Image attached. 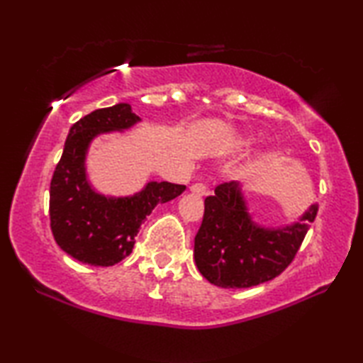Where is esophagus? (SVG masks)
Here are the masks:
<instances>
[{"label": "esophagus", "mask_w": 363, "mask_h": 363, "mask_svg": "<svg viewBox=\"0 0 363 363\" xmlns=\"http://www.w3.org/2000/svg\"><path fill=\"white\" fill-rule=\"evenodd\" d=\"M190 192L195 194V195L203 196V195H206V194H208V187L205 186V184L196 182V184H194V186H190Z\"/></svg>", "instance_id": "obj_1"}]
</instances>
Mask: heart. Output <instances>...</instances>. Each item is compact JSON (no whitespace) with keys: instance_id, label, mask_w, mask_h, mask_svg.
Wrapping results in <instances>:
<instances>
[{"instance_id":"1","label":"heart","mask_w":363,"mask_h":363,"mask_svg":"<svg viewBox=\"0 0 363 363\" xmlns=\"http://www.w3.org/2000/svg\"><path fill=\"white\" fill-rule=\"evenodd\" d=\"M251 145H253V139H251V138H240L232 144V150L233 152H245V150H248Z\"/></svg>"}]
</instances>
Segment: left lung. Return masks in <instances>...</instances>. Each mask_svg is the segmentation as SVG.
I'll list each match as a JSON object with an SVG mask.
<instances>
[{
    "mask_svg": "<svg viewBox=\"0 0 363 363\" xmlns=\"http://www.w3.org/2000/svg\"><path fill=\"white\" fill-rule=\"evenodd\" d=\"M317 210L314 203L296 223L262 227L248 213L242 184H220L205 199L194 247L196 267L220 288H250L272 280L294 259Z\"/></svg>",
    "mask_w": 363,
    "mask_h": 363,
    "instance_id": "left-lung-1",
    "label": "left lung"
}]
</instances>
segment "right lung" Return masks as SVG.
Masks as SVG:
<instances>
[{"label": "right lung", "mask_w": 363, "mask_h": 363, "mask_svg": "<svg viewBox=\"0 0 363 363\" xmlns=\"http://www.w3.org/2000/svg\"><path fill=\"white\" fill-rule=\"evenodd\" d=\"M130 104L99 108L70 128L49 189L54 240L67 255L108 267L131 255L139 227L158 203L179 196L186 186L147 182L140 192L110 196L96 192L86 174V153L99 134L125 131L139 123Z\"/></svg>", "instance_id": "obj_1"}]
</instances>
